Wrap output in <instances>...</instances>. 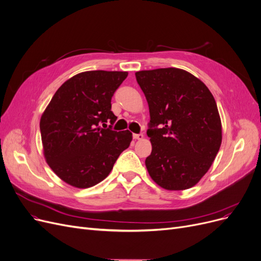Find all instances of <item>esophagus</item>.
<instances>
[{
	"instance_id": "34e87169",
	"label": "esophagus",
	"mask_w": 261,
	"mask_h": 261,
	"mask_svg": "<svg viewBox=\"0 0 261 261\" xmlns=\"http://www.w3.org/2000/svg\"><path fill=\"white\" fill-rule=\"evenodd\" d=\"M133 139H134V140H143V139H144V134H143V133H140V134L134 133V134H133Z\"/></svg>"
}]
</instances>
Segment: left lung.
<instances>
[{"label": "left lung", "mask_w": 261, "mask_h": 261, "mask_svg": "<svg viewBox=\"0 0 261 261\" xmlns=\"http://www.w3.org/2000/svg\"><path fill=\"white\" fill-rule=\"evenodd\" d=\"M135 76L150 113L147 171L165 190L190 189L208 172L221 147L217 102L199 79L178 68L138 71Z\"/></svg>", "instance_id": "8db88e82"}]
</instances>
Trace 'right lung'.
<instances>
[{
  "label": "right lung",
  "mask_w": 261,
  "mask_h": 261,
  "mask_svg": "<svg viewBox=\"0 0 261 261\" xmlns=\"http://www.w3.org/2000/svg\"><path fill=\"white\" fill-rule=\"evenodd\" d=\"M127 76L126 71L105 70L75 74L56 90L44 110L40 118L44 158L66 184L80 189L99 184L129 147L132 133L112 130L117 117L111 111L112 97Z\"/></svg>",
  "instance_id": "obj_1"
}]
</instances>
